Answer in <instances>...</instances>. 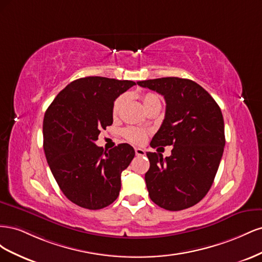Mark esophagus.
Instances as JSON below:
<instances>
[{
	"label": "esophagus",
	"mask_w": 262,
	"mask_h": 262,
	"mask_svg": "<svg viewBox=\"0 0 262 262\" xmlns=\"http://www.w3.org/2000/svg\"><path fill=\"white\" fill-rule=\"evenodd\" d=\"M136 154L138 156H144L145 155V150L140 148V147H136Z\"/></svg>",
	"instance_id": "1"
}]
</instances>
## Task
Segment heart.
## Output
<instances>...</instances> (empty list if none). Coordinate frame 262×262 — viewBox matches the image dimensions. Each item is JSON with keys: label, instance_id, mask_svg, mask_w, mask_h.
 Returning a JSON list of instances; mask_svg holds the SVG:
<instances>
[{"label": "heart", "instance_id": "heart-1", "mask_svg": "<svg viewBox=\"0 0 262 262\" xmlns=\"http://www.w3.org/2000/svg\"><path fill=\"white\" fill-rule=\"evenodd\" d=\"M125 101H126V95L125 94L120 95V96H118L115 99L114 104H113V115H114V117H117L119 114H120ZM142 102H143V106L145 107L146 110L153 108L155 106H161L160 97H158L157 95L152 94V93L145 94L144 96L142 97ZM122 136L129 142H132V143L141 144V143H143V142L146 139V131L143 130V129L136 128V126H128V128L123 129Z\"/></svg>", "mask_w": 262, "mask_h": 262}]
</instances>
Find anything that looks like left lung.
Listing matches in <instances>:
<instances>
[{"mask_svg":"<svg viewBox=\"0 0 262 262\" xmlns=\"http://www.w3.org/2000/svg\"><path fill=\"white\" fill-rule=\"evenodd\" d=\"M166 101L165 119L150 146L172 145L171 155L147 152L148 195L165 210L193 207L210 190L225 146L224 119L216 101L191 80L162 77L138 82Z\"/></svg>","mask_w":262,"mask_h":262,"instance_id":"obj_1","label":"left lung"}]
</instances>
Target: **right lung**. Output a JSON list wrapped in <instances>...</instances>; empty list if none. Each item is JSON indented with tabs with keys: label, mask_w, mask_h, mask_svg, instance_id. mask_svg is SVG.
<instances>
[{
	"label": "right lung",
	"mask_w": 262,
	"mask_h": 262,
	"mask_svg": "<svg viewBox=\"0 0 262 262\" xmlns=\"http://www.w3.org/2000/svg\"><path fill=\"white\" fill-rule=\"evenodd\" d=\"M132 81L87 76L70 83L47 109L43 149L52 175L70 201L89 210L112 204L121 189V172L136 152L122 143L108 152L97 146L100 130L113 124V104Z\"/></svg>",
	"instance_id": "obj_1"
}]
</instances>
